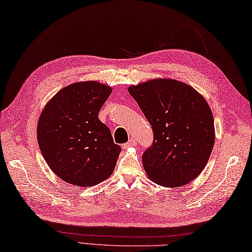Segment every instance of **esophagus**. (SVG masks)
I'll return each instance as SVG.
<instances>
[{
	"label": "esophagus",
	"instance_id": "esophagus-1",
	"mask_svg": "<svg viewBox=\"0 0 252 252\" xmlns=\"http://www.w3.org/2000/svg\"><path fill=\"white\" fill-rule=\"evenodd\" d=\"M137 144V141L134 140V139H130L129 141H128L127 143H125V144H123V149H127V147H130V146H134Z\"/></svg>",
	"mask_w": 252,
	"mask_h": 252
}]
</instances>
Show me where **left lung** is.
Segmentation results:
<instances>
[{"mask_svg": "<svg viewBox=\"0 0 252 252\" xmlns=\"http://www.w3.org/2000/svg\"><path fill=\"white\" fill-rule=\"evenodd\" d=\"M154 142L142 157L149 179L175 188L192 182L206 165L215 143L212 110L205 98L175 79H153L128 87Z\"/></svg>", "mask_w": 252, "mask_h": 252, "instance_id": "left-lung-1", "label": "left lung"}]
</instances>
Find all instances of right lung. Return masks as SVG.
<instances>
[{"label": "right lung", "instance_id": "obj_1", "mask_svg": "<svg viewBox=\"0 0 252 252\" xmlns=\"http://www.w3.org/2000/svg\"><path fill=\"white\" fill-rule=\"evenodd\" d=\"M112 92L98 81H79L60 90L37 123V142L49 168L61 180L91 187L109 179L121 153L98 113Z\"/></svg>", "mask_w": 252, "mask_h": 252}]
</instances>
